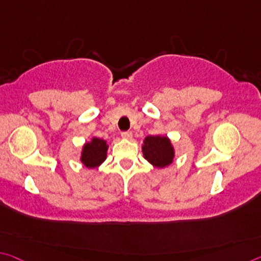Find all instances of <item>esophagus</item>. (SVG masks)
I'll return each mask as SVG.
<instances>
[{
    "mask_svg": "<svg viewBox=\"0 0 261 261\" xmlns=\"http://www.w3.org/2000/svg\"><path fill=\"white\" fill-rule=\"evenodd\" d=\"M122 138H124V139H131L132 138V132L131 131L122 132Z\"/></svg>",
    "mask_w": 261,
    "mask_h": 261,
    "instance_id": "1",
    "label": "esophagus"
}]
</instances>
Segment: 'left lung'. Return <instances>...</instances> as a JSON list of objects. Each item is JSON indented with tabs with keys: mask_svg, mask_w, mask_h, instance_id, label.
<instances>
[{
	"mask_svg": "<svg viewBox=\"0 0 261 261\" xmlns=\"http://www.w3.org/2000/svg\"><path fill=\"white\" fill-rule=\"evenodd\" d=\"M142 152L144 158L153 167L161 169L173 164L175 158V148L167 136L155 135L144 138Z\"/></svg>",
	"mask_w": 261,
	"mask_h": 261,
	"instance_id": "left-lung-1",
	"label": "left lung"
}]
</instances>
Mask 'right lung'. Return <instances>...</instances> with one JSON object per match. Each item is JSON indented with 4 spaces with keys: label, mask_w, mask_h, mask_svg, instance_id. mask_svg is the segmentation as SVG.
<instances>
[{
    "label": "right lung",
    "mask_w": 261,
    "mask_h": 261,
    "mask_svg": "<svg viewBox=\"0 0 261 261\" xmlns=\"http://www.w3.org/2000/svg\"><path fill=\"white\" fill-rule=\"evenodd\" d=\"M109 145L107 140L94 137L86 142L81 148L80 161L85 167L92 169L97 168L105 163L108 154Z\"/></svg>",
    "instance_id": "add662e5"
}]
</instances>
